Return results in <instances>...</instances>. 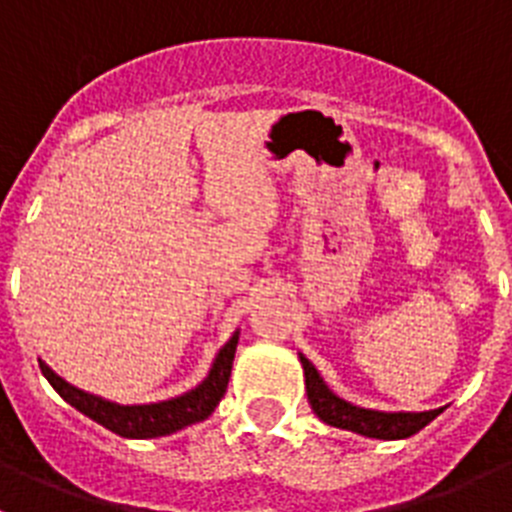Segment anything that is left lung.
Segmentation results:
<instances>
[{
	"instance_id": "8db88e82",
	"label": "left lung",
	"mask_w": 512,
	"mask_h": 512,
	"mask_svg": "<svg viewBox=\"0 0 512 512\" xmlns=\"http://www.w3.org/2000/svg\"><path fill=\"white\" fill-rule=\"evenodd\" d=\"M297 356H300L302 372H305L307 402H310L312 413L318 415L323 423L333 425V428L359 433L364 438H379V441H400V438H410L418 431H423L425 425L443 413V408L423 410V413L361 408V405L343 400V397H338L336 392L330 390L305 354Z\"/></svg>"
}]
</instances>
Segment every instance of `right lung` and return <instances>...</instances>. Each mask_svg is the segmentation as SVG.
<instances>
[{"mask_svg": "<svg viewBox=\"0 0 512 512\" xmlns=\"http://www.w3.org/2000/svg\"><path fill=\"white\" fill-rule=\"evenodd\" d=\"M238 336H241V330H235L228 343L217 351L210 364V372L197 387L182 392V395L169 397V400L140 402V405H120V402L104 400V397L92 395V392L79 390L63 377H58L43 359L38 361L40 372L51 382L53 390L69 402L71 408L92 418L94 423L104 425L107 431L117 433L122 438H158L171 436V433L182 431L187 425L202 423V420L215 413L225 390H228Z\"/></svg>", "mask_w": 512, "mask_h": 512, "instance_id": "1", "label": "right lung"}]
</instances>
